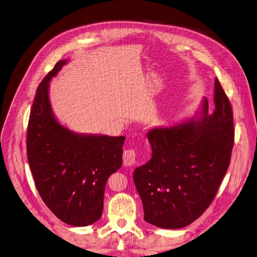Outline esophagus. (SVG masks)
Listing matches in <instances>:
<instances>
[{"mask_svg": "<svg viewBox=\"0 0 257 257\" xmlns=\"http://www.w3.org/2000/svg\"><path fill=\"white\" fill-rule=\"evenodd\" d=\"M123 161L126 166H132L135 164L136 154L133 150H126L123 154Z\"/></svg>", "mask_w": 257, "mask_h": 257, "instance_id": "obj_1", "label": "esophagus"}]
</instances>
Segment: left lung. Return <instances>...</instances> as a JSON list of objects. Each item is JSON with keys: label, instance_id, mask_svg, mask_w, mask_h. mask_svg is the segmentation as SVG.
<instances>
[{"label": "left lung", "instance_id": "8db88e82", "mask_svg": "<svg viewBox=\"0 0 257 257\" xmlns=\"http://www.w3.org/2000/svg\"><path fill=\"white\" fill-rule=\"evenodd\" d=\"M213 102L212 112L204 97L195 119L148 132L152 158L133 173L147 222L184 227L213 201L234 146L232 110L217 79Z\"/></svg>", "mask_w": 257, "mask_h": 257}]
</instances>
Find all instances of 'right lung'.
<instances>
[{
	"label": "right lung",
	"instance_id": "obj_1",
	"mask_svg": "<svg viewBox=\"0 0 257 257\" xmlns=\"http://www.w3.org/2000/svg\"><path fill=\"white\" fill-rule=\"evenodd\" d=\"M67 61L59 60L37 89L28 126V160L47 207L67 224L87 226L102 214L105 183L122 166L125 137L81 134L57 121L49 83Z\"/></svg>",
	"mask_w": 257,
	"mask_h": 257
}]
</instances>
